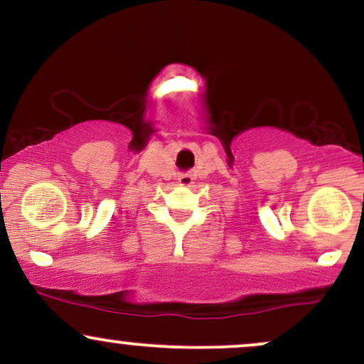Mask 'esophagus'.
<instances>
[{"instance_id":"1","label":"esophagus","mask_w":364,"mask_h":364,"mask_svg":"<svg viewBox=\"0 0 364 364\" xmlns=\"http://www.w3.org/2000/svg\"><path fill=\"white\" fill-rule=\"evenodd\" d=\"M179 183H181L183 186H190L191 183H193V178H191V174H181V176H179Z\"/></svg>"}]
</instances>
